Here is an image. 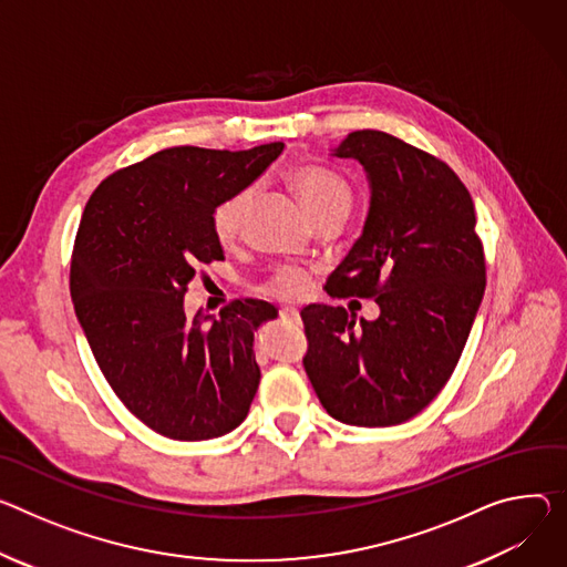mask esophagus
<instances>
[{
    "label": "esophagus",
    "mask_w": 567,
    "mask_h": 567,
    "mask_svg": "<svg viewBox=\"0 0 567 567\" xmlns=\"http://www.w3.org/2000/svg\"><path fill=\"white\" fill-rule=\"evenodd\" d=\"M280 317L289 323H300V315L298 310H293V307H285V310H280Z\"/></svg>",
    "instance_id": "34e87169"
}]
</instances>
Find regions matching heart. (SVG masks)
Returning <instances> with one entry per match:
<instances>
[{"label": "heart", "instance_id": "1", "mask_svg": "<svg viewBox=\"0 0 567 567\" xmlns=\"http://www.w3.org/2000/svg\"><path fill=\"white\" fill-rule=\"evenodd\" d=\"M291 187L296 189L298 198L302 200L305 210L317 219L323 213H330L334 208H348L352 203L350 187L332 172L317 167V165H305L291 172L289 176ZM250 203V189H239L230 196H226L213 213V233L221 244H230L237 239L244 213ZM307 287H310V276L300 269H280L269 285L265 287L267 293L285 300L300 298Z\"/></svg>", "mask_w": 567, "mask_h": 567}]
</instances>
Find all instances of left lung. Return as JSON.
I'll return each instance as SVG.
<instances>
[{
	"label": "left lung",
	"instance_id": "left-lung-1",
	"mask_svg": "<svg viewBox=\"0 0 567 567\" xmlns=\"http://www.w3.org/2000/svg\"><path fill=\"white\" fill-rule=\"evenodd\" d=\"M332 156L364 167L371 203L328 293L375 296L380 317L357 323L343 307H305V373L332 419L400 425L445 386L482 305L475 205L445 163L389 133L354 131Z\"/></svg>",
	"mask_w": 567,
	"mask_h": 567
}]
</instances>
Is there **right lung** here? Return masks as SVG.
Here are the masks:
<instances>
[{
  "instance_id": "right-lung-1",
  "label": "right lung",
  "mask_w": 567,
  "mask_h": 567,
  "mask_svg": "<svg viewBox=\"0 0 567 567\" xmlns=\"http://www.w3.org/2000/svg\"><path fill=\"white\" fill-rule=\"evenodd\" d=\"M282 142L248 151L172 146L101 183L81 217L70 289L96 364L146 427L176 441L233 432L260 384L252 341L278 310L235 300L185 315L200 265L224 260L217 205L252 185Z\"/></svg>"
}]
</instances>
